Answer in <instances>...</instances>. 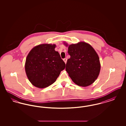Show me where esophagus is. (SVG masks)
<instances>
[{"label": "esophagus", "instance_id": "1", "mask_svg": "<svg viewBox=\"0 0 126 126\" xmlns=\"http://www.w3.org/2000/svg\"><path fill=\"white\" fill-rule=\"evenodd\" d=\"M63 60H64V62H65V63H66V61H67V59H66V58H65V59H63Z\"/></svg>", "mask_w": 126, "mask_h": 126}]
</instances>
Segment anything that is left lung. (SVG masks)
<instances>
[{"instance_id":"8db88e82","label":"left lung","mask_w":126,"mask_h":126,"mask_svg":"<svg viewBox=\"0 0 126 126\" xmlns=\"http://www.w3.org/2000/svg\"><path fill=\"white\" fill-rule=\"evenodd\" d=\"M68 46L70 56L67 60L66 70L72 81L79 86L86 87L93 84L98 78L101 64L99 56L89 44L78 42Z\"/></svg>"}]
</instances>
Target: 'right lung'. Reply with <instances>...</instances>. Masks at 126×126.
Segmentation results:
<instances>
[{
    "label": "right lung",
    "mask_w": 126,
    "mask_h": 126,
    "mask_svg": "<svg viewBox=\"0 0 126 126\" xmlns=\"http://www.w3.org/2000/svg\"><path fill=\"white\" fill-rule=\"evenodd\" d=\"M55 44H42L32 48L28 54L25 70L30 82L39 88L47 87L56 81L66 64Z\"/></svg>",
    "instance_id": "add662e5"
}]
</instances>
